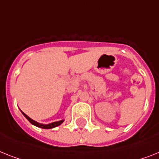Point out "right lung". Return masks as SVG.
I'll return each mask as SVG.
<instances>
[{
  "label": "right lung",
  "mask_w": 159,
  "mask_h": 159,
  "mask_svg": "<svg viewBox=\"0 0 159 159\" xmlns=\"http://www.w3.org/2000/svg\"><path fill=\"white\" fill-rule=\"evenodd\" d=\"M22 113L23 114V116L25 117H26V119H27L28 120L30 121V123H31L32 125H34V126H37V127L39 128H42V129H53V128L55 127H57V126H59L60 125H61L62 123L64 122V120H60V121H57V122H53V123H51V124H48V125H43V124H40V123H38L36 122V121L33 120L32 119H30V117L28 116H26V114L24 112Z\"/></svg>",
  "instance_id": "obj_1"
}]
</instances>
